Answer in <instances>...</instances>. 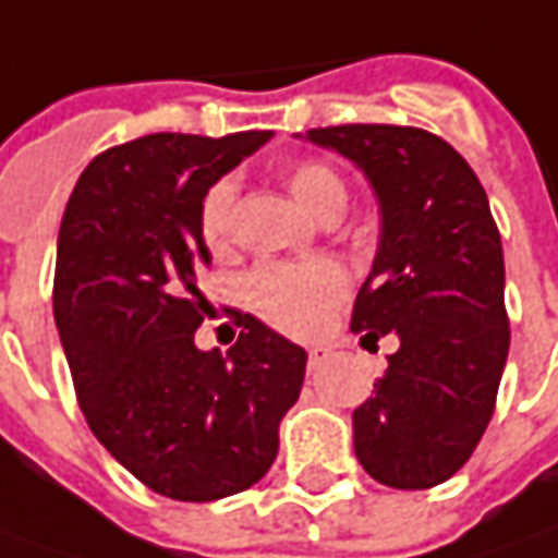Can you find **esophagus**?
Returning <instances> with one entry per match:
<instances>
[{
    "label": "esophagus",
    "instance_id": "34e87169",
    "mask_svg": "<svg viewBox=\"0 0 558 558\" xmlns=\"http://www.w3.org/2000/svg\"><path fill=\"white\" fill-rule=\"evenodd\" d=\"M327 360V351L324 348H311L308 351V369L314 373V369H320V363Z\"/></svg>",
    "mask_w": 558,
    "mask_h": 558
}]
</instances>
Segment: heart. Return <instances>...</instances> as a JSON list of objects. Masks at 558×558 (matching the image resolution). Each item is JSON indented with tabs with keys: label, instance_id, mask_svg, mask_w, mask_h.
<instances>
[{
	"label": "heart",
	"instance_id": "heart-1",
	"mask_svg": "<svg viewBox=\"0 0 558 558\" xmlns=\"http://www.w3.org/2000/svg\"><path fill=\"white\" fill-rule=\"evenodd\" d=\"M283 183L308 214H342L348 201V185L342 173L317 158H302L283 168ZM234 183L229 177L210 183L198 207L201 244L214 256L231 250L234 231ZM348 293V278L332 259H305V263H259L244 280L247 305L265 324L280 332L305 336L342 302Z\"/></svg>",
	"mask_w": 558,
	"mask_h": 558
}]
</instances>
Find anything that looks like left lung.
<instances>
[{"mask_svg":"<svg viewBox=\"0 0 558 558\" xmlns=\"http://www.w3.org/2000/svg\"><path fill=\"white\" fill-rule=\"evenodd\" d=\"M308 140L351 158L381 210L351 329L366 348L393 332L400 348L354 409V452L381 486L434 488L480 446L510 351L501 234L486 189L422 128L336 124Z\"/></svg>","mask_w":558,"mask_h":558,"instance_id":"left-lung-1","label":"left lung"}]
</instances>
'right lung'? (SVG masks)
Segmentation results:
<instances>
[{
	"label": "right lung",
	"instance_id": "add662e5",
	"mask_svg": "<svg viewBox=\"0 0 558 558\" xmlns=\"http://www.w3.org/2000/svg\"><path fill=\"white\" fill-rule=\"evenodd\" d=\"M271 131L149 134L82 170L57 238L54 320L85 422L106 452L173 501L259 483L305 381L308 354L253 314L229 354L198 351L210 268L204 192Z\"/></svg>",
	"mask_w": 558,
	"mask_h": 558
}]
</instances>
